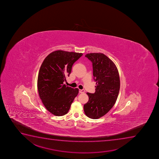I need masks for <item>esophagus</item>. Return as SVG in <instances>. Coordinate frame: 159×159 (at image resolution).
Instances as JSON below:
<instances>
[{
	"instance_id": "1",
	"label": "esophagus",
	"mask_w": 159,
	"mask_h": 159,
	"mask_svg": "<svg viewBox=\"0 0 159 159\" xmlns=\"http://www.w3.org/2000/svg\"><path fill=\"white\" fill-rule=\"evenodd\" d=\"M79 93H84V90L79 89Z\"/></svg>"
}]
</instances>
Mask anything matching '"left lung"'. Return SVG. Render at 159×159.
<instances>
[{
  "label": "left lung",
  "mask_w": 159,
  "mask_h": 159,
  "mask_svg": "<svg viewBox=\"0 0 159 159\" xmlns=\"http://www.w3.org/2000/svg\"><path fill=\"white\" fill-rule=\"evenodd\" d=\"M93 63V79L96 83L95 93H87V103L84 106L88 118L97 119L102 117L114 106L119 93L120 81L115 64L102 53L85 55Z\"/></svg>",
  "instance_id": "1"
}]
</instances>
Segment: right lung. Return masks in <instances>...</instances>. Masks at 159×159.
Returning <instances> with one entry per match:
<instances>
[{
	"instance_id": "add662e5",
	"label": "right lung",
	"mask_w": 159,
	"mask_h": 159,
	"mask_svg": "<svg viewBox=\"0 0 159 159\" xmlns=\"http://www.w3.org/2000/svg\"><path fill=\"white\" fill-rule=\"evenodd\" d=\"M82 53L56 51L43 60L38 77L37 87L40 98L49 112L56 116L66 114L75 97L78 88L63 84L69 76L73 64Z\"/></svg>"
}]
</instances>
